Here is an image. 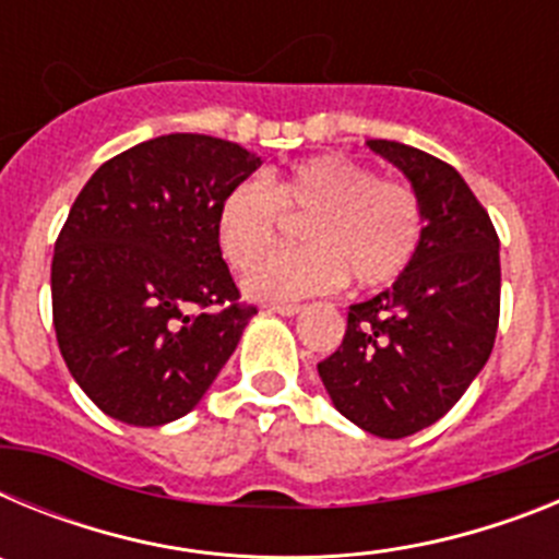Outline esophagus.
<instances>
[{
    "label": "esophagus",
    "instance_id": "obj_1",
    "mask_svg": "<svg viewBox=\"0 0 559 559\" xmlns=\"http://www.w3.org/2000/svg\"><path fill=\"white\" fill-rule=\"evenodd\" d=\"M271 310H274V313H280V316H296V313H299V310H302V305L276 302V305H271Z\"/></svg>",
    "mask_w": 559,
    "mask_h": 559
}]
</instances>
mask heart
Listing matches in <instances>:
<instances>
[{
    "label": "heart",
    "mask_w": 559,
    "mask_h": 559,
    "mask_svg": "<svg viewBox=\"0 0 559 559\" xmlns=\"http://www.w3.org/2000/svg\"><path fill=\"white\" fill-rule=\"evenodd\" d=\"M283 209L311 215L309 246L251 270L246 294L260 302L330 294L349 274L360 288H383L406 274L423 243V206L412 187L380 179L349 156H316L226 192L218 243L235 269H250L275 242Z\"/></svg>",
    "instance_id": "heart-1"
}]
</instances>
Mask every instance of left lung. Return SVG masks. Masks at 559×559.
<instances>
[{
	"mask_svg": "<svg viewBox=\"0 0 559 559\" xmlns=\"http://www.w3.org/2000/svg\"><path fill=\"white\" fill-rule=\"evenodd\" d=\"M367 147L412 181L423 243L392 288L349 305L347 333L319 378L349 423L403 439L445 417L490 358L501 260L490 215L451 165L403 142Z\"/></svg>",
	"mask_w": 559,
	"mask_h": 559,
	"instance_id": "left-lung-1",
	"label": "left lung"
}]
</instances>
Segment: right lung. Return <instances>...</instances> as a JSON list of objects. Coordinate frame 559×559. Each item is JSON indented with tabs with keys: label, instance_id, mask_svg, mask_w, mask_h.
Masks as SVG:
<instances>
[{
	"label": "right lung",
	"instance_id": "1",
	"mask_svg": "<svg viewBox=\"0 0 559 559\" xmlns=\"http://www.w3.org/2000/svg\"><path fill=\"white\" fill-rule=\"evenodd\" d=\"M263 159L204 133H167L108 159L52 254V324L78 386L128 426L199 406L257 308L218 243V210Z\"/></svg>",
	"mask_w": 559,
	"mask_h": 559
}]
</instances>
